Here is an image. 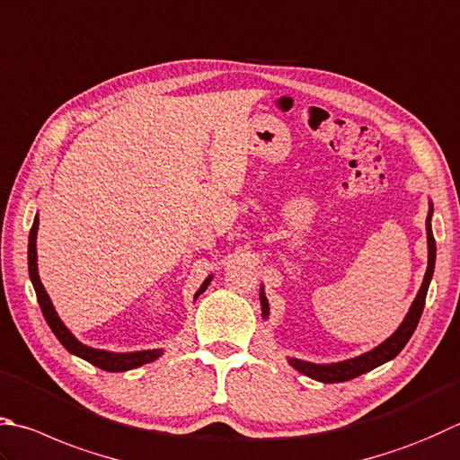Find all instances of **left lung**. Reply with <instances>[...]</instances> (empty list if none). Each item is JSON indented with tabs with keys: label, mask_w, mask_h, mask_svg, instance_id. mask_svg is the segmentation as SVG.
Returning a JSON list of instances; mask_svg holds the SVG:
<instances>
[{
	"label": "left lung",
	"mask_w": 460,
	"mask_h": 460,
	"mask_svg": "<svg viewBox=\"0 0 460 460\" xmlns=\"http://www.w3.org/2000/svg\"><path fill=\"white\" fill-rule=\"evenodd\" d=\"M430 216H432V208L429 210V218H427V238H429L427 274H424V280H422L417 298H414L409 314H406L404 323L398 326V331L391 338H388V341L376 346L375 350L362 354V357L338 362V365H312V362L290 358L288 362L294 368L302 372V375L320 380V383H344V380L357 378L360 375H365V372L385 365V362H388V360H393L396 354L404 349V344L409 342V338L412 336L414 328H417V324H419L422 308H424V300H427V290H429V284L432 279V272H435L437 244H435V236H432V230H430ZM260 302H262V316H268V300L264 296V292H260Z\"/></svg>",
	"instance_id": "1"
}]
</instances>
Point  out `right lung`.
<instances>
[{
	"label": "right lung",
	"instance_id": "obj_1",
	"mask_svg": "<svg viewBox=\"0 0 460 460\" xmlns=\"http://www.w3.org/2000/svg\"><path fill=\"white\" fill-rule=\"evenodd\" d=\"M36 236H38V216H36V220H33V226L30 230V244H28L30 279H31L33 288H36V296H38V302H40V308L43 312V318H46V323L49 324L51 332L58 336V341L62 342L69 352L75 354V357L84 358V360L92 362L93 367H98L102 370H108V372H124V370H129V368L142 367V365H146V362H152V360L160 357L162 350H142V352L116 354V352H106V350H95V349H90V346L82 344L80 341H75V336L67 331L62 320H59V316L56 314V310H54V306H51V300L48 296V292L43 290V284L40 282ZM210 279H212V276H208V280L202 284V288L196 292V298L200 296V294L208 288Z\"/></svg>",
	"mask_w": 460,
	"mask_h": 460
}]
</instances>
